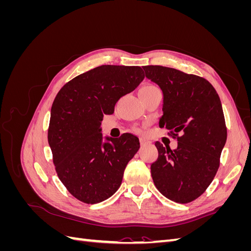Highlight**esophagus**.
Wrapping results in <instances>:
<instances>
[{
  "instance_id": "obj_1",
  "label": "esophagus",
  "mask_w": 251,
  "mask_h": 251,
  "mask_svg": "<svg viewBox=\"0 0 251 251\" xmlns=\"http://www.w3.org/2000/svg\"><path fill=\"white\" fill-rule=\"evenodd\" d=\"M148 141L146 140V139H144V138H140V144H141V146H144V144H146Z\"/></svg>"
}]
</instances>
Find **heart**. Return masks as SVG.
Listing matches in <instances>:
<instances>
[{"instance_id": "b5f03b06", "label": "heart", "mask_w": 251, "mask_h": 251, "mask_svg": "<svg viewBox=\"0 0 251 251\" xmlns=\"http://www.w3.org/2000/svg\"><path fill=\"white\" fill-rule=\"evenodd\" d=\"M141 89H147V90H155V89H157V88H156V87H154V86L148 85V86H144V87H142Z\"/></svg>"}]
</instances>
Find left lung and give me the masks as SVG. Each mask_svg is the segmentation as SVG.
<instances>
[{
    "instance_id": "1",
    "label": "left lung",
    "mask_w": 251,
    "mask_h": 251,
    "mask_svg": "<svg viewBox=\"0 0 251 251\" xmlns=\"http://www.w3.org/2000/svg\"><path fill=\"white\" fill-rule=\"evenodd\" d=\"M142 68L163 93L159 126L178 141L175 150L155 142L158 158L151 165V178L168 199L189 203L206 191L219 169L227 138L221 100L203 77L162 66Z\"/></svg>"
}]
</instances>
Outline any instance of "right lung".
<instances>
[{"label": "right lung", "mask_w": 251, "mask_h": 251, "mask_svg": "<svg viewBox=\"0 0 251 251\" xmlns=\"http://www.w3.org/2000/svg\"><path fill=\"white\" fill-rule=\"evenodd\" d=\"M143 78L138 66L102 65L68 81L54 98L48 142L59 180L77 200L100 203L119 188L139 139L125 133L102 142L100 126Z\"/></svg>", "instance_id": "add662e5"}]
</instances>
